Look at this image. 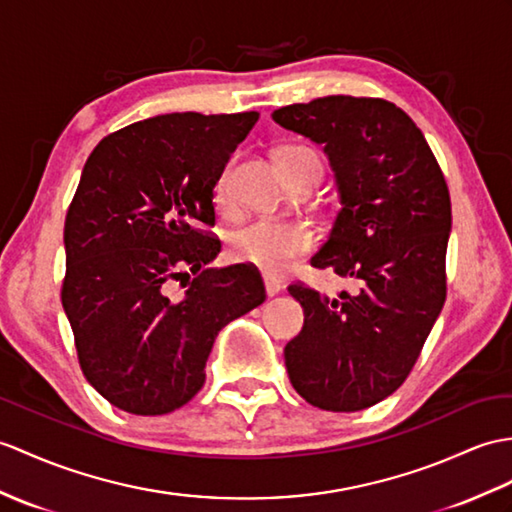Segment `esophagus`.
<instances>
[{
	"label": "esophagus",
	"instance_id": "1",
	"mask_svg": "<svg viewBox=\"0 0 512 512\" xmlns=\"http://www.w3.org/2000/svg\"><path fill=\"white\" fill-rule=\"evenodd\" d=\"M264 285H266V294L268 296H275L281 290V283L275 277H264Z\"/></svg>",
	"mask_w": 512,
	"mask_h": 512
}]
</instances>
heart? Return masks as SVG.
<instances>
[{
  "mask_svg": "<svg viewBox=\"0 0 512 512\" xmlns=\"http://www.w3.org/2000/svg\"><path fill=\"white\" fill-rule=\"evenodd\" d=\"M283 159H310L320 163L318 152L307 146H288L279 152V161ZM218 202L229 200V170H224L216 183ZM314 246V233L303 222L277 220V218H257L248 222L233 235L231 251L233 257L242 264L255 266L268 275H279L288 270L296 259L305 255Z\"/></svg>",
  "mask_w": 512,
  "mask_h": 512,
  "instance_id": "1",
  "label": "heart"
}]
</instances>
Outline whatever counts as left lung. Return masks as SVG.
Here are the masks:
<instances>
[{
  "label": "left lung",
  "mask_w": 512,
  "mask_h": 512,
  "mask_svg": "<svg viewBox=\"0 0 512 512\" xmlns=\"http://www.w3.org/2000/svg\"><path fill=\"white\" fill-rule=\"evenodd\" d=\"M272 120L325 146L342 209L312 266L355 283L331 301L288 285L305 314L283 351L288 377L320 410L371 408L406 382L443 310L445 176L419 126L382 98L327 95L281 106Z\"/></svg>",
  "instance_id": "left-lung-1"
}]
</instances>
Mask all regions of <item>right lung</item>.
I'll list each match as a JSON object with an SVG mask.
<instances>
[{
    "instance_id": "obj_1",
    "label": "right lung",
    "mask_w": 512,
    "mask_h": 512,
    "mask_svg": "<svg viewBox=\"0 0 512 512\" xmlns=\"http://www.w3.org/2000/svg\"><path fill=\"white\" fill-rule=\"evenodd\" d=\"M257 120L157 115L89 154L65 218L61 301L82 373L115 408L157 417L185 406L218 331L266 301L257 268H205L220 240L202 229L216 224L213 187Z\"/></svg>"
}]
</instances>
